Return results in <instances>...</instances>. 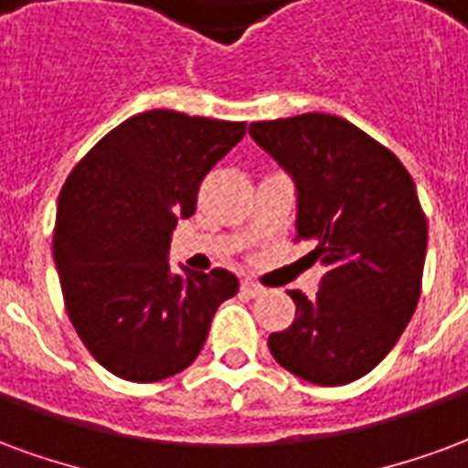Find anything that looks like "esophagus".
<instances>
[{
	"instance_id": "esophagus-1",
	"label": "esophagus",
	"mask_w": 468,
	"mask_h": 468,
	"mask_svg": "<svg viewBox=\"0 0 468 468\" xmlns=\"http://www.w3.org/2000/svg\"><path fill=\"white\" fill-rule=\"evenodd\" d=\"M243 290H245V292H248V295H252V297H258V295H262V292H265V287H262L261 282H255V280H250V278L243 280Z\"/></svg>"
}]
</instances>
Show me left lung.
Returning <instances> with one entry per match:
<instances>
[{
  "instance_id": "obj_1",
  "label": "left lung",
  "mask_w": 468,
  "mask_h": 468,
  "mask_svg": "<svg viewBox=\"0 0 468 468\" xmlns=\"http://www.w3.org/2000/svg\"><path fill=\"white\" fill-rule=\"evenodd\" d=\"M250 136L295 183L297 238L324 265L317 295L287 292L295 320L270 335V352L304 382H355L389 355L417 310L427 218L414 181L340 116L258 121Z\"/></svg>"
}]
</instances>
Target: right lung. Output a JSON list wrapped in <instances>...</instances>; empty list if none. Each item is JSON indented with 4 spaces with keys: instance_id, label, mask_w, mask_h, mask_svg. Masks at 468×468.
Returning a JSON list of instances; mask_svg holds the SVG:
<instances>
[{
    "instance_id": "1",
    "label": "right lung",
    "mask_w": 468,
    "mask_h": 468,
    "mask_svg": "<svg viewBox=\"0 0 468 468\" xmlns=\"http://www.w3.org/2000/svg\"><path fill=\"white\" fill-rule=\"evenodd\" d=\"M243 136L235 121L146 111L69 173L51 250L71 324L111 375L158 382L183 372L238 292L230 270L173 272L168 250L176 223L196 213L200 181Z\"/></svg>"
}]
</instances>
